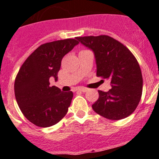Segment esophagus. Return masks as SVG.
Here are the masks:
<instances>
[{
	"label": "esophagus",
	"instance_id": "obj_1",
	"mask_svg": "<svg viewBox=\"0 0 159 159\" xmlns=\"http://www.w3.org/2000/svg\"><path fill=\"white\" fill-rule=\"evenodd\" d=\"M78 90H79V91L83 92V93H85V92L88 91V89H87V88H80Z\"/></svg>",
	"mask_w": 159,
	"mask_h": 159
}]
</instances>
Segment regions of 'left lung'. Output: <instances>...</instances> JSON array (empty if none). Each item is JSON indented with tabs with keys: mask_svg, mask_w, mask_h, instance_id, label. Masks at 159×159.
I'll return each instance as SVG.
<instances>
[{
	"mask_svg": "<svg viewBox=\"0 0 159 159\" xmlns=\"http://www.w3.org/2000/svg\"><path fill=\"white\" fill-rule=\"evenodd\" d=\"M94 52L97 76L111 80L108 92L98 90L99 98L92 107L102 117L123 119L132 115L142 95L143 79L138 61L127 47L109 35L76 37Z\"/></svg>",
	"mask_w": 159,
	"mask_h": 159,
	"instance_id": "1",
	"label": "left lung"
}]
</instances>
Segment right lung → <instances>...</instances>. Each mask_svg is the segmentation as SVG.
I'll return each mask as SVG.
<instances>
[{
	"label": "right lung",
	"mask_w": 159,
	"mask_h": 159,
	"mask_svg": "<svg viewBox=\"0 0 159 159\" xmlns=\"http://www.w3.org/2000/svg\"><path fill=\"white\" fill-rule=\"evenodd\" d=\"M78 44L75 39H65L41 44L18 70L14 82L15 98L23 115L35 126L50 127L66 115L73 93L50 86L49 80H57L61 59Z\"/></svg>",
	"instance_id": "1"
}]
</instances>
